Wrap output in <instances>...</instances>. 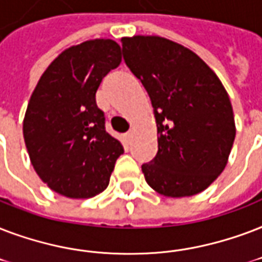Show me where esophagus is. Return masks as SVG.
<instances>
[{
    "label": "esophagus",
    "mask_w": 262,
    "mask_h": 262,
    "mask_svg": "<svg viewBox=\"0 0 262 262\" xmlns=\"http://www.w3.org/2000/svg\"><path fill=\"white\" fill-rule=\"evenodd\" d=\"M125 137H127V139H131V138H133V131H128V133L125 134Z\"/></svg>",
    "instance_id": "obj_1"
}]
</instances>
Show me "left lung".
<instances>
[{"label": "left lung", "mask_w": 262, "mask_h": 262, "mask_svg": "<svg viewBox=\"0 0 262 262\" xmlns=\"http://www.w3.org/2000/svg\"><path fill=\"white\" fill-rule=\"evenodd\" d=\"M123 57L147 91L159 151L142 172L161 195L204 191L224 171L235 139L232 105L208 64L161 36L121 38Z\"/></svg>", "instance_id": "obj_1"}]
</instances>
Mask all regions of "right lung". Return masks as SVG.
I'll return each mask as SVG.
<instances>
[{
  "label": "right lung",
  "mask_w": 262,
  "mask_h": 262,
  "mask_svg": "<svg viewBox=\"0 0 262 262\" xmlns=\"http://www.w3.org/2000/svg\"><path fill=\"white\" fill-rule=\"evenodd\" d=\"M120 62L115 40H86L58 54L32 91L23 121L26 147L42 182L61 195L102 192L124 151L106 133L95 102L102 79Z\"/></svg>",
  "instance_id": "add662e5"
}]
</instances>
